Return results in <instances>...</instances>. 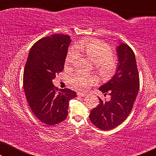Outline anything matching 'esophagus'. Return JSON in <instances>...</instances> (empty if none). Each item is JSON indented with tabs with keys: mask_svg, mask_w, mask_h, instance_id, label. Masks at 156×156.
<instances>
[{
	"mask_svg": "<svg viewBox=\"0 0 156 156\" xmlns=\"http://www.w3.org/2000/svg\"><path fill=\"white\" fill-rule=\"evenodd\" d=\"M77 95L79 96V97H85V96H87V94L78 92V93H77Z\"/></svg>",
	"mask_w": 156,
	"mask_h": 156,
	"instance_id": "esophagus-1",
	"label": "esophagus"
}]
</instances>
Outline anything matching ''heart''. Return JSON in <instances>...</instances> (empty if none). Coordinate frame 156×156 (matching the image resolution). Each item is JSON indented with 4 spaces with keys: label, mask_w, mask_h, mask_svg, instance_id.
Masks as SVG:
<instances>
[{
    "label": "heart",
    "mask_w": 156,
    "mask_h": 156,
    "mask_svg": "<svg viewBox=\"0 0 156 156\" xmlns=\"http://www.w3.org/2000/svg\"><path fill=\"white\" fill-rule=\"evenodd\" d=\"M78 51L84 54L95 63L96 69L103 76H109L114 73L117 67V62L113 56L112 48L107 44L97 40L81 42L76 49L71 48L68 51L65 65L69 67L78 57ZM96 76L91 74L76 73L70 80L72 86L80 90H87L89 87L97 83Z\"/></svg>",
    "instance_id": "heart-1"
}]
</instances>
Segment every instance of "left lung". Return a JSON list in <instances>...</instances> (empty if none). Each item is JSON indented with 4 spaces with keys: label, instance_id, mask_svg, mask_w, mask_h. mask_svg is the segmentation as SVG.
<instances>
[{
    "label": "left lung",
    "instance_id": "obj_1",
    "mask_svg": "<svg viewBox=\"0 0 156 156\" xmlns=\"http://www.w3.org/2000/svg\"><path fill=\"white\" fill-rule=\"evenodd\" d=\"M118 65L111 80L100 87L99 90L111 96L109 101L99 99V104L90 112L89 119L101 130L114 129L129 116L139 90V75L135 55L126 44L116 48Z\"/></svg>",
    "mask_w": 156,
    "mask_h": 156
}]
</instances>
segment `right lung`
I'll use <instances>...</instances> for the list:
<instances>
[{
	"instance_id": "right-lung-1",
	"label": "right lung",
	"mask_w": 156,
	"mask_h": 156,
	"mask_svg": "<svg viewBox=\"0 0 156 156\" xmlns=\"http://www.w3.org/2000/svg\"><path fill=\"white\" fill-rule=\"evenodd\" d=\"M72 40L55 34L36 42L30 50L23 73V88L31 111L45 124L55 125L67 117L69 102L76 97L69 89L52 84L56 74L63 71Z\"/></svg>"
}]
</instances>
